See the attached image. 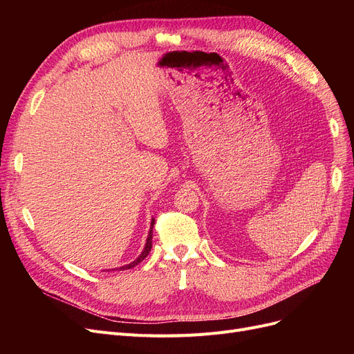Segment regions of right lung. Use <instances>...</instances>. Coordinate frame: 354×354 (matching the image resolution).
<instances>
[{"label": "right lung", "instance_id": "right-lung-1", "mask_svg": "<svg viewBox=\"0 0 354 354\" xmlns=\"http://www.w3.org/2000/svg\"><path fill=\"white\" fill-rule=\"evenodd\" d=\"M153 224H155V220H152V226H151V232H149V236H147V241H146V246H145V250H143V252L138 255V259L137 260H134L133 263H130V264H127V266H124V267H121L120 270H127V269H133V267H136L138 263H142L146 257H147V254L151 252V250H152V227H153Z\"/></svg>", "mask_w": 354, "mask_h": 354}]
</instances>
